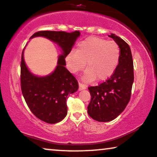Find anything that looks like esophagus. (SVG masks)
<instances>
[{
	"label": "esophagus",
	"mask_w": 157,
	"mask_h": 157,
	"mask_svg": "<svg viewBox=\"0 0 157 157\" xmlns=\"http://www.w3.org/2000/svg\"><path fill=\"white\" fill-rule=\"evenodd\" d=\"M86 88H87V86L83 85V84H82L80 82L79 83V91H81V90H85Z\"/></svg>",
	"instance_id": "esophagus-1"
}]
</instances>
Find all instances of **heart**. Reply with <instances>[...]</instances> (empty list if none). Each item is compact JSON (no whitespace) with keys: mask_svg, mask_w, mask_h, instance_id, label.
<instances>
[{"mask_svg":"<svg viewBox=\"0 0 157 157\" xmlns=\"http://www.w3.org/2000/svg\"><path fill=\"white\" fill-rule=\"evenodd\" d=\"M120 49L115 42L97 37H90L78 43L76 50H71L66 57L68 67L73 73L87 68L83 79L87 82L105 80L117 67Z\"/></svg>","mask_w":157,"mask_h":157,"instance_id":"obj_1","label":"heart"}]
</instances>
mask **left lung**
Returning a JSON list of instances; mask_svg holds the SVG:
<instances>
[{
    "mask_svg": "<svg viewBox=\"0 0 157 157\" xmlns=\"http://www.w3.org/2000/svg\"><path fill=\"white\" fill-rule=\"evenodd\" d=\"M120 49V57L114 74L105 82L88 88L91 101L88 114L98 122L112 121L124 110L130 100L134 82V65L128 44L120 37L111 34Z\"/></svg>",
    "mask_w": 157,
    "mask_h": 157,
    "instance_id": "left-lung-1",
    "label": "left lung"
}]
</instances>
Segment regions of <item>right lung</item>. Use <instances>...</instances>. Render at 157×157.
<instances>
[{
    "label": "right lung",
    "instance_id": "right-lung-1",
    "mask_svg": "<svg viewBox=\"0 0 157 157\" xmlns=\"http://www.w3.org/2000/svg\"><path fill=\"white\" fill-rule=\"evenodd\" d=\"M80 35L79 31H39L30 39L44 37L56 43L61 48L56 69L45 76H37L30 71L22 52L21 65V90L24 99L33 114L49 124L60 122L67 114V97L78 90L75 78L66 69L65 58L71 51Z\"/></svg>",
    "mask_w": 157,
    "mask_h": 157
}]
</instances>
